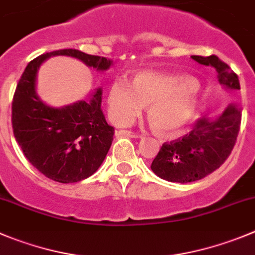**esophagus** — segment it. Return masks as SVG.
Returning a JSON list of instances; mask_svg holds the SVG:
<instances>
[{
	"label": "esophagus",
	"instance_id": "1",
	"mask_svg": "<svg viewBox=\"0 0 255 255\" xmlns=\"http://www.w3.org/2000/svg\"><path fill=\"white\" fill-rule=\"evenodd\" d=\"M115 135H116V136L130 137V139H140V137H141V136H139V135L134 134V132H131V131H126V130H120V131H116Z\"/></svg>",
	"mask_w": 255,
	"mask_h": 255
}]
</instances>
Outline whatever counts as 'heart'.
I'll return each instance as SVG.
<instances>
[{"instance_id": "1", "label": "heart", "mask_w": 255, "mask_h": 255, "mask_svg": "<svg viewBox=\"0 0 255 255\" xmlns=\"http://www.w3.org/2000/svg\"><path fill=\"white\" fill-rule=\"evenodd\" d=\"M199 84L189 76L140 71L134 81L116 77L109 86L108 106L118 125L130 123L147 105V119L156 134L171 137L183 131L198 111Z\"/></svg>"}]
</instances>
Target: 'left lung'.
I'll return each instance as SVG.
<instances>
[{"instance_id": "1", "label": "left lung", "mask_w": 255, "mask_h": 255, "mask_svg": "<svg viewBox=\"0 0 255 255\" xmlns=\"http://www.w3.org/2000/svg\"><path fill=\"white\" fill-rule=\"evenodd\" d=\"M194 61L213 66L224 90H241L238 76L214 56H191ZM242 111L229 105L215 119L202 118L181 140L164 144L151 162V170L170 183H191L217 170L234 147L241 128Z\"/></svg>"}]
</instances>
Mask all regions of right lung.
<instances>
[{
    "mask_svg": "<svg viewBox=\"0 0 255 255\" xmlns=\"http://www.w3.org/2000/svg\"><path fill=\"white\" fill-rule=\"evenodd\" d=\"M52 56H67L96 71H106L113 60L87 55L75 48L52 51L26 66L12 101V128L16 141L28 161L46 178L62 184L77 183L93 175L109 152L114 128L101 109L103 89L87 101L55 108L37 94V72Z\"/></svg>",
    "mask_w": 255,
    "mask_h": 255,
    "instance_id": "obj_1",
    "label": "right lung"
}]
</instances>
